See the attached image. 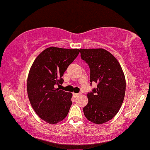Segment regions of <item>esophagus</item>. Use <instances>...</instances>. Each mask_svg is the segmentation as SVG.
Instances as JSON below:
<instances>
[{
    "instance_id": "34e87169",
    "label": "esophagus",
    "mask_w": 150,
    "mask_h": 150,
    "mask_svg": "<svg viewBox=\"0 0 150 150\" xmlns=\"http://www.w3.org/2000/svg\"><path fill=\"white\" fill-rule=\"evenodd\" d=\"M80 95H81V93H73V96L75 97V98H77V97L80 96Z\"/></svg>"
}]
</instances>
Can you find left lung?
I'll list each match as a JSON object with an SVG mask.
<instances>
[{
	"mask_svg": "<svg viewBox=\"0 0 150 150\" xmlns=\"http://www.w3.org/2000/svg\"><path fill=\"white\" fill-rule=\"evenodd\" d=\"M80 55L90 67V85L98 83L87 95L88 103L83 108L84 115L92 122L103 124L120 109L125 94V75L117 60L105 49H80Z\"/></svg>",
	"mask_w": 150,
	"mask_h": 150,
	"instance_id": "obj_1",
	"label": "left lung"
}]
</instances>
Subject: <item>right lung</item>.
<instances>
[{"mask_svg": "<svg viewBox=\"0 0 150 150\" xmlns=\"http://www.w3.org/2000/svg\"><path fill=\"white\" fill-rule=\"evenodd\" d=\"M79 52V49L50 47L30 67L27 81L30 103L36 114L49 124H56L68 114L72 93L55 87L63 83L62 76Z\"/></svg>", "mask_w": 150, "mask_h": 150, "instance_id": "add662e5", "label": "right lung"}]
</instances>
